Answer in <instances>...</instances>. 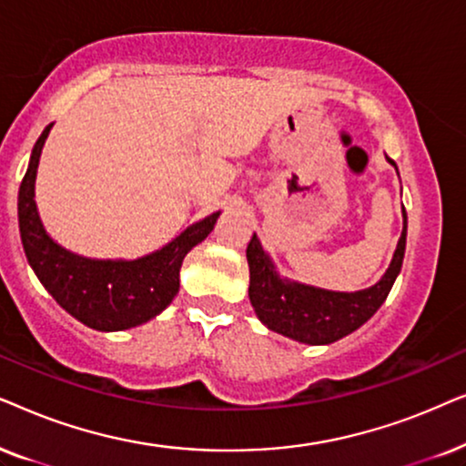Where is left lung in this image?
Returning <instances> with one entry per match:
<instances>
[{"label": "left lung", "mask_w": 466, "mask_h": 466, "mask_svg": "<svg viewBox=\"0 0 466 466\" xmlns=\"http://www.w3.org/2000/svg\"><path fill=\"white\" fill-rule=\"evenodd\" d=\"M390 164L394 161L388 157ZM407 245V215L405 228L399 238L392 264L373 288L343 294L328 291L311 285L289 283L277 277L262 245L253 234L247 245L249 259V300L259 321L283 337H289L309 345H328L358 330L364 321L373 318L383 305L390 289L399 277Z\"/></svg>", "instance_id": "8db88e82"}]
</instances>
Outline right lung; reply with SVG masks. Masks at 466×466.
Returning <instances> with one entry per match:
<instances>
[{
    "mask_svg": "<svg viewBox=\"0 0 466 466\" xmlns=\"http://www.w3.org/2000/svg\"><path fill=\"white\" fill-rule=\"evenodd\" d=\"M48 132L51 126L35 142L18 189V229L29 266L59 307L93 330L113 332L145 324L177 296L183 258L208 237L219 213L194 223L164 249L134 262L74 256L53 243L35 210V170Z\"/></svg>",
    "mask_w": 466,
    "mask_h": 466,
    "instance_id": "1",
    "label": "right lung"
}]
</instances>
